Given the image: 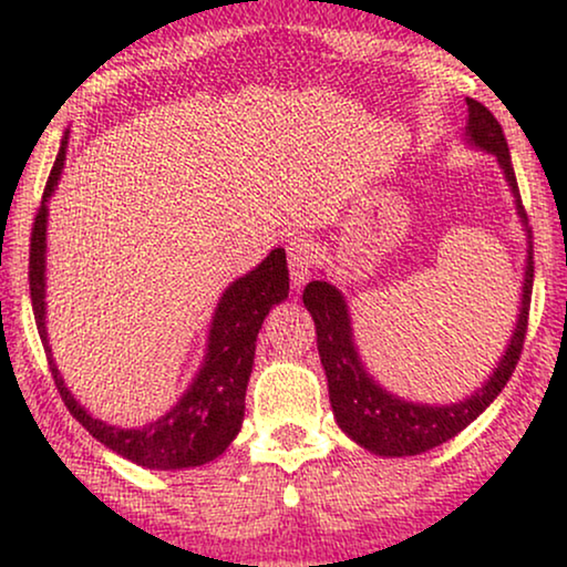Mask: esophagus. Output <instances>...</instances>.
Returning a JSON list of instances; mask_svg holds the SVG:
<instances>
[{"instance_id":"34e87169","label":"esophagus","mask_w":567,"mask_h":567,"mask_svg":"<svg viewBox=\"0 0 567 567\" xmlns=\"http://www.w3.org/2000/svg\"><path fill=\"white\" fill-rule=\"evenodd\" d=\"M286 252H289V274H291V286L293 291L305 289V284L312 276V262H315V245L309 237H293L289 245H286Z\"/></svg>"}]
</instances>
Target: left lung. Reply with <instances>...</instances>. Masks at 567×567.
Instances as JSON below:
<instances>
[{
  "label": "left lung",
  "instance_id": "obj_1",
  "mask_svg": "<svg viewBox=\"0 0 567 567\" xmlns=\"http://www.w3.org/2000/svg\"><path fill=\"white\" fill-rule=\"evenodd\" d=\"M464 103H467V126H464L462 134L464 144L470 150L493 154L495 162H498L503 181H506L511 196H514L516 216L522 221V231L526 237L516 322L514 330H511L506 351L495 361L485 382L475 392L464 394L462 400L454 402H417L402 398V394L386 390L363 361L353 336L351 307H348L343 291L336 284H330L328 278H320V281L307 284L305 293H301L307 312L312 315L317 328V351H320L324 377H328L330 408L338 429L353 444L377 456H415L431 452V449L441 446L444 441L454 439L456 433L467 429L472 421H477L491 408V402L506 386L524 346L534 281L529 219H526L522 196H518L514 165H511L508 144L501 123L477 100L464 97Z\"/></svg>",
  "mask_w": 567,
  "mask_h": 567
}]
</instances>
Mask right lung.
<instances>
[{
  "label": "right lung",
  "mask_w": 567,
  "mask_h": 567,
  "mask_svg": "<svg viewBox=\"0 0 567 567\" xmlns=\"http://www.w3.org/2000/svg\"><path fill=\"white\" fill-rule=\"evenodd\" d=\"M69 131L61 138V150L45 183L38 208L33 237H30V299L38 336L43 340L53 382L61 400L76 421L100 444L113 449L123 460L146 470H188L214 462L227 452L245 421V392L250 382L255 346L270 309L289 299V268L286 250L274 247L252 270L231 281L216 301L208 324L204 361L185 390L165 415L154 417L138 429H121L100 421L74 398L64 377L59 374L45 330V235H49V200L61 181L66 162Z\"/></svg>",
  "instance_id": "add662e5"
}]
</instances>
